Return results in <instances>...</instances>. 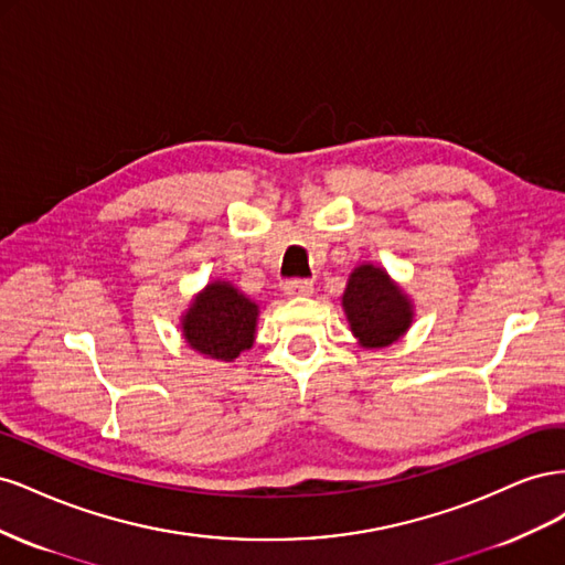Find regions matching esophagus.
Masks as SVG:
<instances>
[{"instance_id": "esophagus-1", "label": "esophagus", "mask_w": 565, "mask_h": 565, "mask_svg": "<svg viewBox=\"0 0 565 565\" xmlns=\"http://www.w3.org/2000/svg\"><path fill=\"white\" fill-rule=\"evenodd\" d=\"M313 282L311 280H287L285 282V295L289 297H309L313 295Z\"/></svg>"}]
</instances>
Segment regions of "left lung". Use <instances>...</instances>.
<instances>
[{
    "label": "left lung",
    "mask_w": 565,
    "mask_h": 565,
    "mask_svg": "<svg viewBox=\"0 0 565 565\" xmlns=\"http://www.w3.org/2000/svg\"><path fill=\"white\" fill-rule=\"evenodd\" d=\"M341 309L358 344L367 351L386 349L407 334L415 320V303L386 268L358 264L341 295Z\"/></svg>",
    "instance_id": "1"
}]
</instances>
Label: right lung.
I'll return each mask as SVG.
<instances>
[{"instance_id": "add662e5", "label": "right lung", "mask_w": 565, "mask_h": 565, "mask_svg": "<svg viewBox=\"0 0 565 565\" xmlns=\"http://www.w3.org/2000/svg\"><path fill=\"white\" fill-rule=\"evenodd\" d=\"M259 303L231 280H210L181 313V337L195 353L233 363L256 339Z\"/></svg>"}]
</instances>
